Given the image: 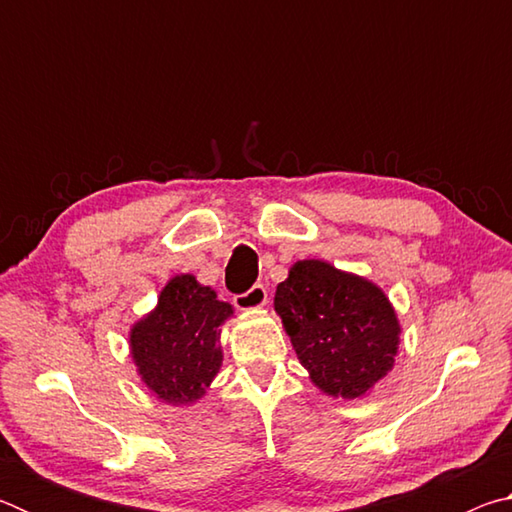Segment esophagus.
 <instances>
[{"mask_svg":"<svg viewBox=\"0 0 512 512\" xmlns=\"http://www.w3.org/2000/svg\"><path fill=\"white\" fill-rule=\"evenodd\" d=\"M266 300H268V293H266L264 284H253V287H250L246 293H237L235 307L244 309V311L259 309L266 305Z\"/></svg>","mask_w":512,"mask_h":512,"instance_id":"esophagus-1","label":"esophagus"}]
</instances>
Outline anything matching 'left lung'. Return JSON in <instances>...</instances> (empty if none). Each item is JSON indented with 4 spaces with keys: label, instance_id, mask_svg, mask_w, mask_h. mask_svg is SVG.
<instances>
[{
    "label": "left lung",
    "instance_id": "1",
    "mask_svg": "<svg viewBox=\"0 0 512 512\" xmlns=\"http://www.w3.org/2000/svg\"><path fill=\"white\" fill-rule=\"evenodd\" d=\"M275 311L300 363L329 395H366L393 368L400 325L388 298L363 277L305 259L277 284Z\"/></svg>",
    "mask_w": 512,
    "mask_h": 512
}]
</instances>
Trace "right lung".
<instances>
[{
  "label": "right lung",
  "instance_id": "right-lung-1",
  "mask_svg": "<svg viewBox=\"0 0 512 512\" xmlns=\"http://www.w3.org/2000/svg\"><path fill=\"white\" fill-rule=\"evenodd\" d=\"M230 314L228 302L216 300L192 275L173 277L160 293L158 309L131 332L144 384L164 402L198 400L221 368L219 327Z\"/></svg>",
  "mask_w": 512,
  "mask_h": 512
}]
</instances>
